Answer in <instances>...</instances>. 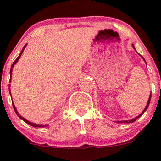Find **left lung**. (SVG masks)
Returning a JSON list of instances; mask_svg holds the SVG:
<instances>
[{
	"label": "left lung",
	"mask_w": 161,
	"mask_h": 161,
	"mask_svg": "<svg viewBox=\"0 0 161 161\" xmlns=\"http://www.w3.org/2000/svg\"><path fill=\"white\" fill-rule=\"evenodd\" d=\"M132 47H133V48H134V49H135V47H134V46H133V45H132ZM141 57H142V56H141ZM142 59L144 60V58H142ZM144 61H145V60H144ZM150 100H151V93H150V97H149V100H148V103H147V107H146V108H145V109L143 110V111H142V113H141L139 115V116L136 117V118H133V119H131V120H129V121H117V123H132V122H134V121H136V120H137L138 118H139V117H141V116H142V114L144 113V112H145L146 111H147V108H148V107H149V104H150Z\"/></svg>",
	"instance_id": "obj_1"
}]
</instances>
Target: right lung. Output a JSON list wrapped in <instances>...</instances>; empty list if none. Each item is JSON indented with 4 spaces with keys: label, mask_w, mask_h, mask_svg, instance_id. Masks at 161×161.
<instances>
[{
    "label": "right lung",
    "mask_w": 161,
    "mask_h": 161,
    "mask_svg": "<svg viewBox=\"0 0 161 161\" xmlns=\"http://www.w3.org/2000/svg\"><path fill=\"white\" fill-rule=\"evenodd\" d=\"M25 47H26V44H25V46H24L23 49H22V51H21L20 54L19 55V57H18V58H16V60H15V61H14V62H13V64H11V69H10V75H12V69H13V67H14V64H15L16 63H17V61H19V58H20L21 55H22V52L24 51V49H25ZM10 82H11V79H10ZM10 86H11L9 85V92H10V93H11ZM12 105H13V108H14V111H15L16 114H17L18 116H19V118H21V119H22V120H23V121H25V123H27V124H28V125H31V126H33V127H40V128H41V127H47V125H38V124H35V123H32V122H30V121H29L28 120H26V119H25V118H24L23 117H22V116H21L20 114H19V112H18V111H17V110H16V108H15V106H14V103H13V102H12Z\"/></svg>",
    "instance_id": "1"
}]
</instances>
